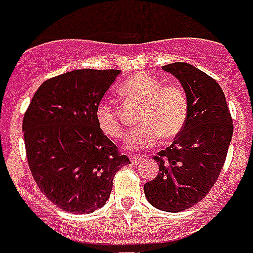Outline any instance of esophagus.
<instances>
[{
	"label": "esophagus",
	"mask_w": 253,
	"mask_h": 253,
	"mask_svg": "<svg viewBox=\"0 0 253 253\" xmlns=\"http://www.w3.org/2000/svg\"><path fill=\"white\" fill-rule=\"evenodd\" d=\"M142 159H143L142 155H136V154H134V155H132V157H130V162H132L133 165H139Z\"/></svg>",
	"instance_id": "obj_1"
}]
</instances>
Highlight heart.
<instances>
[{
  "instance_id": "heart-1",
  "label": "heart",
  "mask_w": 253,
  "mask_h": 253,
  "mask_svg": "<svg viewBox=\"0 0 253 253\" xmlns=\"http://www.w3.org/2000/svg\"><path fill=\"white\" fill-rule=\"evenodd\" d=\"M119 95L126 102L139 104L137 126L126 137L129 149H146L159 136L173 138L180 134L189 115V104L184 90L176 84H166L151 74L138 73L121 84ZM95 119L103 134L112 139L124 137V129L112 103L102 102L95 110Z\"/></svg>"
}]
</instances>
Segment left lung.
<instances>
[{"mask_svg": "<svg viewBox=\"0 0 253 253\" xmlns=\"http://www.w3.org/2000/svg\"><path fill=\"white\" fill-rule=\"evenodd\" d=\"M162 69L180 82L189 115L172 145L154 157L161 172L143 185V191L154 208L177 213L200 203L217 181L234 125L217 81L187 62H173Z\"/></svg>", "mask_w": 253, "mask_h": 253, "instance_id": "8db88e82", "label": "left lung"}]
</instances>
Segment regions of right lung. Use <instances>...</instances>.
I'll list each match as a JSON object with an SVG mask.
<instances>
[{
  "instance_id": "add662e5",
  "label": "right lung",
  "mask_w": 253,
  "mask_h": 253,
  "mask_svg": "<svg viewBox=\"0 0 253 253\" xmlns=\"http://www.w3.org/2000/svg\"><path fill=\"white\" fill-rule=\"evenodd\" d=\"M120 70L80 69L42 84L23 117L24 145L38 187L64 211L106 205L128 157L99 129L95 110Z\"/></svg>"
}]
</instances>
